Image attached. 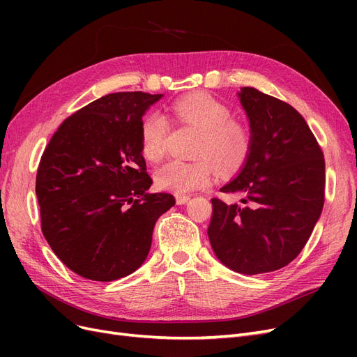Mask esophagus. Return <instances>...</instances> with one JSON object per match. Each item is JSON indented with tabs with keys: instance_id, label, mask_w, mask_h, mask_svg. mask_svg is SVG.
Instances as JSON below:
<instances>
[{
	"instance_id": "34e87169",
	"label": "esophagus",
	"mask_w": 357,
	"mask_h": 357,
	"mask_svg": "<svg viewBox=\"0 0 357 357\" xmlns=\"http://www.w3.org/2000/svg\"><path fill=\"white\" fill-rule=\"evenodd\" d=\"M189 199H190V197H189V195H176V202H177L178 205L186 204Z\"/></svg>"
}]
</instances>
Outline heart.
<instances>
[{
  "mask_svg": "<svg viewBox=\"0 0 357 357\" xmlns=\"http://www.w3.org/2000/svg\"><path fill=\"white\" fill-rule=\"evenodd\" d=\"M172 116L181 125L202 131L193 162L171 160L155 171L159 189L177 195L210 186L214 180V165L222 174H234L244 167L252 153L253 135L245 123L234 119L228 105L208 93H192L172 102ZM171 123L165 114L150 112L139 125L143 156L159 162L165 156Z\"/></svg>",
  "mask_w": 357,
  "mask_h": 357,
  "instance_id": "1",
  "label": "heart"
}]
</instances>
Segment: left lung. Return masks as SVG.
<instances>
[{
  "instance_id": "8db88e82",
  "label": "left lung",
  "mask_w": 357,
  "mask_h": 357,
  "mask_svg": "<svg viewBox=\"0 0 357 357\" xmlns=\"http://www.w3.org/2000/svg\"><path fill=\"white\" fill-rule=\"evenodd\" d=\"M252 153L220 190L241 204L213 198L208 238L219 261L247 275L290 264L307 244L325 202V158L305 119L290 104L241 88Z\"/></svg>"
}]
</instances>
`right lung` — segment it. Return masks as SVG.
Listing matches in <instances>:
<instances>
[{
    "instance_id": "right-lung-1",
    "label": "right lung",
    "mask_w": 357,
    "mask_h": 357,
    "mask_svg": "<svg viewBox=\"0 0 357 357\" xmlns=\"http://www.w3.org/2000/svg\"><path fill=\"white\" fill-rule=\"evenodd\" d=\"M162 95L117 92L61 123L41 156L36 193L41 231L63 265L93 282L132 274L176 199L150 193L139 142L143 114Z\"/></svg>"
}]
</instances>
